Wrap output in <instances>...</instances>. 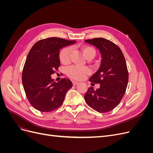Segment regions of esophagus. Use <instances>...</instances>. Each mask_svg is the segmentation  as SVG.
Listing matches in <instances>:
<instances>
[{"label": "esophagus", "instance_id": "esophagus-1", "mask_svg": "<svg viewBox=\"0 0 153 153\" xmlns=\"http://www.w3.org/2000/svg\"><path fill=\"white\" fill-rule=\"evenodd\" d=\"M78 84V82H77V81H76V80H73V85H77Z\"/></svg>", "mask_w": 153, "mask_h": 153}]
</instances>
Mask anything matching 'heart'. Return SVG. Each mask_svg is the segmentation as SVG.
I'll use <instances>...</instances> for the list:
<instances>
[{
  "instance_id": "1",
  "label": "heart",
  "mask_w": 153,
  "mask_h": 153,
  "mask_svg": "<svg viewBox=\"0 0 153 153\" xmlns=\"http://www.w3.org/2000/svg\"><path fill=\"white\" fill-rule=\"evenodd\" d=\"M72 51L71 47H66L64 48L60 53V60L62 64H67L70 61V56ZM82 52L85 58L91 57L93 58L96 55L95 50L89 47H86L82 48ZM90 69L87 66H72L67 69L68 75L75 80H82L89 74Z\"/></svg>"
}]
</instances>
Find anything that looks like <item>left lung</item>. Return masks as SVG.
Here are the masks:
<instances>
[{"label": "left lung", "mask_w": 153, "mask_h": 153, "mask_svg": "<svg viewBox=\"0 0 153 153\" xmlns=\"http://www.w3.org/2000/svg\"><path fill=\"white\" fill-rule=\"evenodd\" d=\"M94 45L101 53L99 69L89 78L92 84H100L99 89L90 87L84 99L90 107L101 113L107 112L119 105L128 82L126 62L121 49L112 41L99 38L85 41Z\"/></svg>", "instance_id": "obj_1"}]
</instances>
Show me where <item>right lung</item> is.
Here are the masks:
<instances>
[{"mask_svg":"<svg viewBox=\"0 0 153 153\" xmlns=\"http://www.w3.org/2000/svg\"><path fill=\"white\" fill-rule=\"evenodd\" d=\"M75 43L53 37L38 41L30 49L22 73V83L27 99L36 110L48 112L62 104L72 82L65 78L55 82L51 75L61 64V49Z\"/></svg>","mask_w":153,"mask_h":153,"instance_id":"right-lung-1","label":"right lung"}]
</instances>
